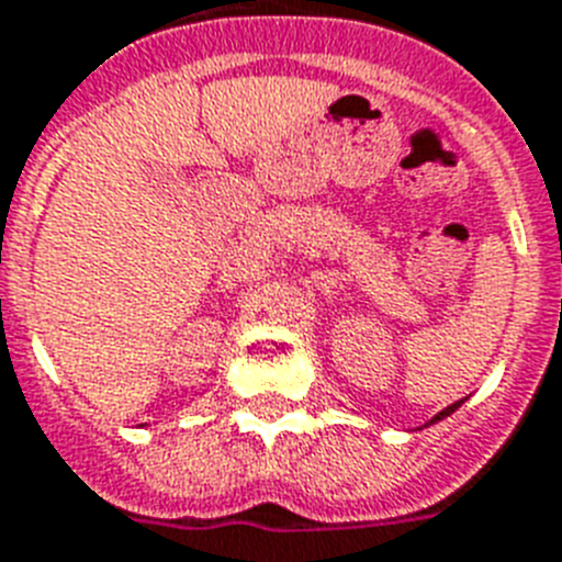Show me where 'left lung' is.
I'll use <instances>...</instances> for the list:
<instances>
[{
  "instance_id": "1",
  "label": "left lung",
  "mask_w": 562,
  "mask_h": 562,
  "mask_svg": "<svg viewBox=\"0 0 562 562\" xmlns=\"http://www.w3.org/2000/svg\"><path fill=\"white\" fill-rule=\"evenodd\" d=\"M460 405H463V400H457V403H451V405H449V408H442V412H440V414H434V417H431V419H428L426 426H434V423H440V419L451 417V414H454V412H457V408H460Z\"/></svg>"
}]
</instances>
